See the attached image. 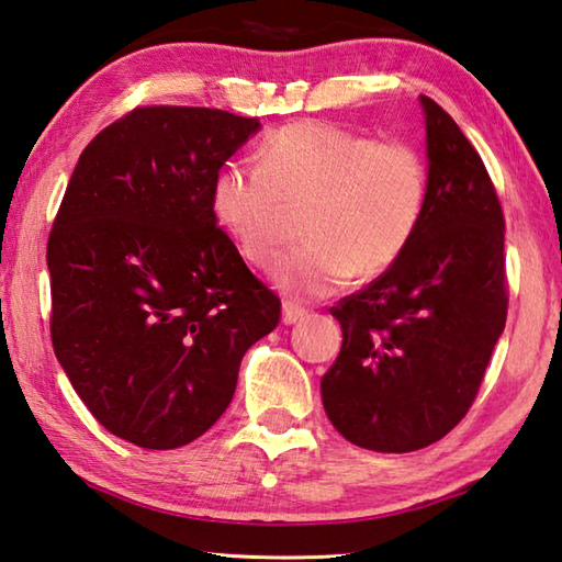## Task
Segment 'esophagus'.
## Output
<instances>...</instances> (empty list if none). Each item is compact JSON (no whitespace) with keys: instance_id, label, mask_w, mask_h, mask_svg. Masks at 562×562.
<instances>
[{"instance_id":"esophagus-1","label":"esophagus","mask_w":562,"mask_h":562,"mask_svg":"<svg viewBox=\"0 0 562 562\" xmlns=\"http://www.w3.org/2000/svg\"><path fill=\"white\" fill-rule=\"evenodd\" d=\"M304 314H307V310L300 307V304H294V302H284V304H282V322H284V324L300 322Z\"/></svg>"}]
</instances>
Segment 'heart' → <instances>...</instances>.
I'll list each match as a JSON object with an SVG mask.
<instances>
[{
    "label": "heart",
    "mask_w": 562,
    "mask_h": 562,
    "mask_svg": "<svg viewBox=\"0 0 562 562\" xmlns=\"http://www.w3.org/2000/svg\"><path fill=\"white\" fill-rule=\"evenodd\" d=\"M430 169L403 139L300 120L265 142L260 161H231L211 191L213 216L243 258L268 268L294 211H307V246L284 255L274 280L297 297H326L359 272L391 270L423 226Z\"/></svg>",
    "instance_id": "1"
}]
</instances>
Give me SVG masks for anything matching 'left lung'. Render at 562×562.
Segmentation results:
<instances>
[{
    "instance_id": "1",
    "label": "left lung",
    "mask_w": 562,
    "mask_h": 562,
    "mask_svg": "<svg viewBox=\"0 0 562 562\" xmlns=\"http://www.w3.org/2000/svg\"><path fill=\"white\" fill-rule=\"evenodd\" d=\"M430 196L413 246L331 314L344 341L322 401L346 440L415 452L469 413L508 310L504 211L479 151L420 95Z\"/></svg>"
}]
</instances>
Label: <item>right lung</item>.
<instances>
[{"label": "right lung", "instance_id": "1", "mask_svg": "<svg viewBox=\"0 0 562 562\" xmlns=\"http://www.w3.org/2000/svg\"><path fill=\"white\" fill-rule=\"evenodd\" d=\"M258 127L216 108L130 110L83 149L48 233L56 359L95 420L145 450L206 432L280 324L211 206Z\"/></svg>", "mask_w": 562, "mask_h": 562}]
</instances>
